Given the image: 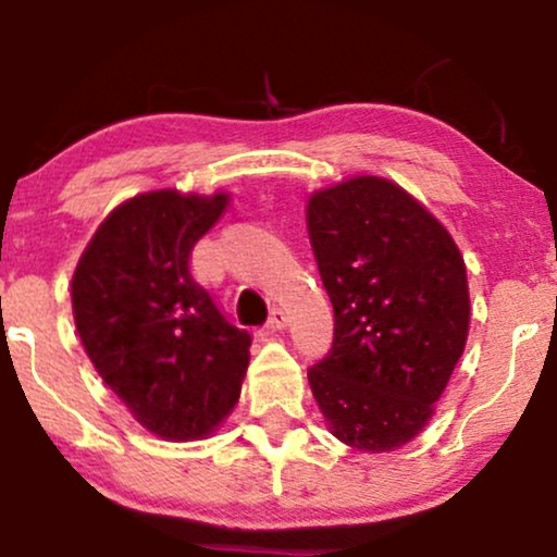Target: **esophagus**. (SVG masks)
I'll use <instances>...</instances> for the list:
<instances>
[{
  "label": "esophagus",
  "instance_id": "34e87169",
  "mask_svg": "<svg viewBox=\"0 0 557 557\" xmlns=\"http://www.w3.org/2000/svg\"><path fill=\"white\" fill-rule=\"evenodd\" d=\"M285 325H287L285 310L274 308L272 313H270V321H267V329H270V331H285Z\"/></svg>",
  "mask_w": 557,
  "mask_h": 557
}]
</instances>
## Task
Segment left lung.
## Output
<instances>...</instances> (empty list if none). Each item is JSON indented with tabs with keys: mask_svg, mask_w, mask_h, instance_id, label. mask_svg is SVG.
Here are the masks:
<instances>
[{
	"mask_svg": "<svg viewBox=\"0 0 557 557\" xmlns=\"http://www.w3.org/2000/svg\"><path fill=\"white\" fill-rule=\"evenodd\" d=\"M308 236L333 306V346L308 369L329 430L384 454L410 443L461 359L471 300L454 236L397 183L315 190Z\"/></svg>",
	"mask_w": 557,
	"mask_h": 557,
	"instance_id": "1",
	"label": "left lung"
}]
</instances>
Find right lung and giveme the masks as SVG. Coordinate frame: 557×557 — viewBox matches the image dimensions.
I'll list each match as a JSON object with an SVG mask.
<instances>
[{"label": "right lung", "mask_w": 557, "mask_h": 557, "mask_svg": "<svg viewBox=\"0 0 557 557\" xmlns=\"http://www.w3.org/2000/svg\"><path fill=\"white\" fill-rule=\"evenodd\" d=\"M228 193L152 190L116 206L81 255L71 298L88 359L162 441L209 438L239 399L251 336L190 274Z\"/></svg>", "instance_id": "add662e5"}]
</instances>
